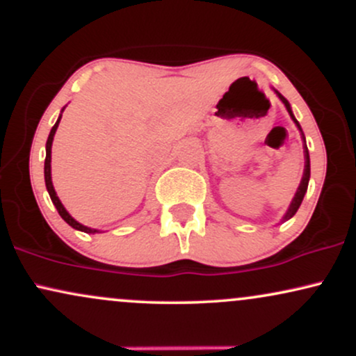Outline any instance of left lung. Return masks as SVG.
Listing matches in <instances>:
<instances>
[{
  "instance_id": "left-lung-1",
  "label": "left lung",
  "mask_w": 356,
  "mask_h": 356,
  "mask_svg": "<svg viewBox=\"0 0 356 356\" xmlns=\"http://www.w3.org/2000/svg\"><path fill=\"white\" fill-rule=\"evenodd\" d=\"M276 93H277V97H280V100L283 102V104H284V107L288 108L289 115H291V117H293V120L296 122V118H295V115H293L291 108H289V104H288V100H286L284 97L281 95L280 92H276ZM296 125L300 127V124H298V122H296ZM300 130H301V127H300ZM303 138H305V137H303ZM305 152H306V164H305V174H303V179H301V184H300V187H298V192H296L295 199H293L291 206H289L288 212H286V216H284V220H288L289 218H293V216L296 214V211L300 209L301 202H303V197H305V194H306V189H308V181H309V155H308V149H305Z\"/></svg>"
}]
</instances>
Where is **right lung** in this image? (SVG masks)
<instances>
[{
    "label": "right lung",
    "mask_w": 356,
    "mask_h": 356,
    "mask_svg": "<svg viewBox=\"0 0 356 356\" xmlns=\"http://www.w3.org/2000/svg\"><path fill=\"white\" fill-rule=\"evenodd\" d=\"M60 118H58V120H56V124L51 127V132H50V136H48V140H47V159H44V184H47V189H48V194H50V197H51V202L55 204L56 211H58V214L61 216V219H63L65 222L70 224L73 229H79V231H83V232H97V231L90 229V227H87V226H81L80 222H76V220L73 219L70 214H68L67 209H65L63 204L60 202L58 195H56L55 189H53V184H51V164H50V162H51V142H53V136H55L56 129H58Z\"/></svg>",
    "instance_id": "right-lung-1"
}]
</instances>
